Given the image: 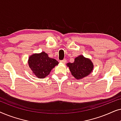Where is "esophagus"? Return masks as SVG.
<instances>
[{
	"mask_svg": "<svg viewBox=\"0 0 121 121\" xmlns=\"http://www.w3.org/2000/svg\"><path fill=\"white\" fill-rule=\"evenodd\" d=\"M60 62L62 63H65L66 62V59H63V60H60Z\"/></svg>",
	"mask_w": 121,
	"mask_h": 121,
	"instance_id": "34e87169",
	"label": "esophagus"
}]
</instances>
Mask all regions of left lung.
<instances>
[{
	"mask_svg": "<svg viewBox=\"0 0 121 121\" xmlns=\"http://www.w3.org/2000/svg\"><path fill=\"white\" fill-rule=\"evenodd\" d=\"M67 66L72 75L77 80L88 75L91 73L94 67L91 61L82 55L75 58L74 63H68Z\"/></svg>",
	"mask_w": 121,
	"mask_h": 121,
	"instance_id": "obj_1",
	"label": "left lung"
}]
</instances>
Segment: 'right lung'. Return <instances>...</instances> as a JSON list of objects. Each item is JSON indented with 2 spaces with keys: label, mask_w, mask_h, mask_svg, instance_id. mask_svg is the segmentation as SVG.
Masks as SVG:
<instances>
[{
  "label": "right lung",
  "mask_w": 121,
  "mask_h": 121,
  "mask_svg": "<svg viewBox=\"0 0 121 121\" xmlns=\"http://www.w3.org/2000/svg\"><path fill=\"white\" fill-rule=\"evenodd\" d=\"M28 63L36 77L39 78H44L59 63L55 59L49 58L47 53L43 52L31 56L29 58Z\"/></svg>",
  "instance_id": "1"
}]
</instances>
